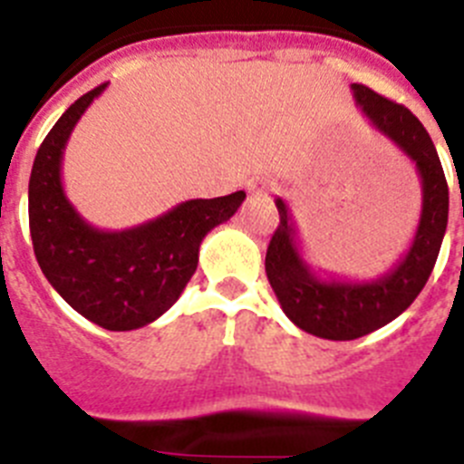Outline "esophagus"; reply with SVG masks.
Masks as SVG:
<instances>
[{"instance_id":"esophagus-1","label":"esophagus","mask_w":464,"mask_h":464,"mask_svg":"<svg viewBox=\"0 0 464 464\" xmlns=\"http://www.w3.org/2000/svg\"><path fill=\"white\" fill-rule=\"evenodd\" d=\"M247 188H249V191H252V193H264L266 188H268V182H266L264 177H256V179H249Z\"/></svg>"}]
</instances>
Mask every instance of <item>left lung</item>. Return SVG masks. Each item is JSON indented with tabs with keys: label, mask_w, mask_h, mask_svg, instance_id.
<instances>
[{
	"label": "left lung",
	"mask_w": 464,
	"mask_h": 464,
	"mask_svg": "<svg viewBox=\"0 0 464 464\" xmlns=\"http://www.w3.org/2000/svg\"><path fill=\"white\" fill-rule=\"evenodd\" d=\"M364 119L416 165L422 188L418 228L409 249L373 280L322 276L308 264L287 203L276 198L280 224L266 252V276L285 315L304 332L329 341H353L400 317L425 287L449 224V184L432 137L404 104L353 83Z\"/></svg>",
	"instance_id": "obj_1"
}]
</instances>
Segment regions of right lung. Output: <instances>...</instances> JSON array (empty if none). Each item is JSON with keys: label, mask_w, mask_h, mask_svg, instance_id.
Masks as SVG:
<instances>
[{"label": "right lung", "mask_w": 464, "mask_h": 464, "mask_svg": "<svg viewBox=\"0 0 464 464\" xmlns=\"http://www.w3.org/2000/svg\"><path fill=\"white\" fill-rule=\"evenodd\" d=\"M107 83L82 95L58 119L37 151L30 175V236L51 287L86 320L130 332L159 320L196 273L203 237L231 219L245 191L193 198L123 231L92 227L63 187V156L83 111Z\"/></svg>", "instance_id": "add662e5"}]
</instances>
